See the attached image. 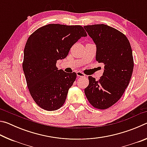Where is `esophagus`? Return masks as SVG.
<instances>
[{
	"mask_svg": "<svg viewBox=\"0 0 147 147\" xmlns=\"http://www.w3.org/2000/svg\"><path fill=\"white\" fill-rule=\"evenodd\" d=\"M76 74H77V76H78V77H84V76H86L85 74L83 73L82 71H77Z\"/></svg>",
	"mask_w": 147,
	"mask_h": 147,
	"instance_id": "34e87169",
	"label": "esophagus"
}]
</instances>
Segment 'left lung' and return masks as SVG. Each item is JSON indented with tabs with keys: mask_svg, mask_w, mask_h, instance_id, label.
I'll use <instances>...</instances> for the list:
<instances>
[{
	"mask_svg": "<svg viewBox=\"0 0 147 147\" xmlns=\"http://www.w3.org/2000/svg\"><path fill=\"white\" fill-rule=\"evenodd\" d=\"M96 45V60L104 65L98 80L89 76L84 93L92 106L106 109L115 104L128 86L134 69L132 51L128 38L104 24L84 26Z\"/></svg>",
	"mask_w": 147,
	"mask_h": 147,
	"instance_id": "obj_1",
	"label": "left lung"
}]
</instances>
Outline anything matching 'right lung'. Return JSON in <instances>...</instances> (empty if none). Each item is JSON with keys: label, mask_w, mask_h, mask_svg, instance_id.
<instances>
[{"label": "right lung", "mask_w": 147, "mask_h": 147, "mask_svg": "<svg viewBox=\"0 0 147 147\" xmlns=\"http://www.w3.org/2000/svg\"><path fill=\"white\" fill-rule=\"evenodd\" d=\"M86 36L82 26L59 24L42 26L29 36L23 69L30 95L42 109L54 111L63 105L76 74L58 70L56 62L66 58L72 46Z\"/></svg>", "instance_id": "1"}]
</instances>
